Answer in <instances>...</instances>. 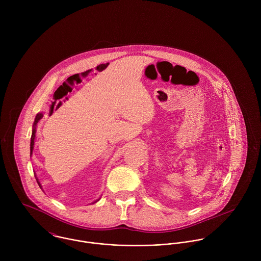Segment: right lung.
Returning a JSON list of instances; mask_svg holds the SVG:
<instances>
[{"label": "right lung", "mask_w": 261, "mask_h": 261, "mask_svg": "<svg viewBox=\"0 0 261 261\" xmlns=\"http://www.w3.org/2000/svg\"><path fill=\"white\" fill-rule=\"evenodd\" d=\"M42 117H43V114H42V113H38L37 115H36V117H35V121H34V124H33V130H32V137H31L30 153H32V151H33V148H34V140H35V134H36V124H37L38 121H39ZM38 185L41 187L39 182H38Z\"/></svg>", "instance_id": "right-lung-1"}]
</instances>
